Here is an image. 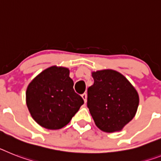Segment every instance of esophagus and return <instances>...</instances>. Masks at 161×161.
<instances>
[{"instance_id": "34e87169", "label": "esophagus", "mask_w": 161, "mask_h": 161, "mask_svg": "<svg viewBox=\"0 0 161 161\" xmlns=\"http://www.w3.org/2000/svg\"><path fill=\"white\" fill-rule=\"evenodd\" d=\"M82 97H83V101H84V102L86 103V102H87V93H83V95H82Z\"/></svg>"}]
</instances>
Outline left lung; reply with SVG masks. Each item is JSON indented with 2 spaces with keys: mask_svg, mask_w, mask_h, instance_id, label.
I'll use <instances>...</instances> for the list:
<instances>
[{
  "mask_svg": "<svg viewBox=\"0 0 161 161\" xmlns=\"http://www.w3.org/2000/svg\"><path fill=\"white\" fill-rule=\"evenodd\" d=\"M92 76L94 83L87 89V107L96 125L106 133L122 130L136 114L137 92L115 70H98Z\"/></svg>",
  "mask_w": 161,
  "mask_h": 161,
  "instance_id": "obj_1",
  "label": "left lung"
}]
</instances>
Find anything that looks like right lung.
I'll use <instances>...</instances> for the list:
<instances>
[{
  "label": "right lung",
  "mask_w": 161,
  "mask_h": 161,
  "mask_svg": "<svg viewBox=\"0 0 161 161\" xmlns=\"http://www.w3.org/2000/svg\"><path fill=\"white\" fill-rule=\"evenodd\" d=\"M26 103L39 125L55 130L67 125L84 101L74 92L69 69L51 66L28 84Z\"/></svg>",
  "instance_id": "obj_1"
}]
</instances>
